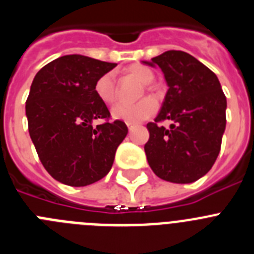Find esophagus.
<instances>
[{
	"label": "esophagus",
	"mask_w": 254,
	"mask_h": 254,
	"mask_svg": "<svg viewBox=\"0 0 254 254\" xmlns=\"http://www.w3.org/2000/svg\"><path fill=\"white\" fill-rule=\"evenodd\" d=\"M127 127H128L129 131H132V128H134V126L131 125V123H127Z\"/></svg>",
	"instance_id": "obj_1"
}]
</instances>
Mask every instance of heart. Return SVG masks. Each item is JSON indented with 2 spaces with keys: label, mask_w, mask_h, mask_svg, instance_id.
<instances>
[{
  "label": "heart",
  "mask_w": 254,
  "mask_h": 254,
  "mask_svg": "<svg viewBox=\"0 0 254 254\" xmlns=\"http://www.w3.org/2000/svg\"><path fill=\"white\" fill-rule=\"evenodd\" d=\"M126 72L136 77L138 81L145 85L150 84L154 80V73L151 72V69L141 64L129 66L126 69ZM94 90L96 96L104 104H112L116 100V81H114L113 72H107L100 76L94 85ZM156 108L158 105L152 98H145L133 104L118 103L112 108L111 114L114 120L127 123H137L151 117L156 112Z\"/></svg>",
  "instance_id": "1"
}]
</instances>
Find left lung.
<instances>
[{
  "instance_id": "left-lung-1",
  "label": "left lung",
  "mask_w": 254,
  "mask_h": 254,
  "mask_svg": "<svg viewBox=\"0 0 254 254\" xmlns=\"http://www.w3.org/2000/svg\"><path fill=\"white\" fill-rule=\"evenodd\" d=\"M143 64L163 71L168 91L155 122L147 123L145 152L152 172L172 183H192L212 168L226 126L219 78L193 56L167 51ZM172 120L165 129L157 125Z\"/></svg>"
}]
</instances>
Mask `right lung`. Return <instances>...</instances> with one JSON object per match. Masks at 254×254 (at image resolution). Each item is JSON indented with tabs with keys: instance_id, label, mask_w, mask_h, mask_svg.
I'll return each instance as SVG.
<instances>
[{
	"instance_id": "1",
	"label": "right lung",
	"mask_w": 254,
	"mask_h": 254,
	"mask_svg": "<svg viewBox=\"0 0 254 254\" xmlns=\"http://www.w3.org/2000/svg\"><path fill=\"white\" fill-rule=\"evenodd\" d=\"M116 66L67 55L46 64L31 82L25 105L30 138L47 172L64 185L84 187L104 178L127 136L122 121L93 126L111 116L94 85Z\"/></svg>"
}]
</instances>
